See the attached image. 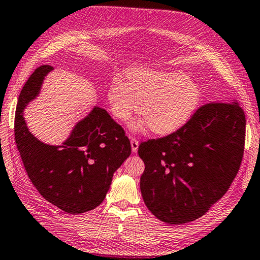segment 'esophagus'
Masks as SVG:
<instances>
[{"instance_id": "1", "label": "esophagus", "mask_w": 260, "mask_h": 260, "mask_svg": "<svg viewBox=\"0 0 260 260\" xmlns=\"http://www.w3.org/2000/svg\"><path fill=\"white\" fill-rule=\"evenodd\" d=\"M130 143H131V149H132V152H134V153H137V152H138V149H139V141L137 140L136 138L131 137V138H130Z\"/></svg>"}]
</instances>
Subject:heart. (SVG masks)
I'll return each instance as SVG.
<instances>
[{
  "label": "heart",
  "mask_w": 260,
  "mask_h": 260,
  "mask_svg": "<svg viewBox=\"0 0 260 260\" xmlns=\"http://www.w3.org/2000/svg\"><path fill=\"white\" fill-rule=\"evenodd\" d=\"M128 77L116 76L112 79L108 101L113 116L120 120L130 118L141 107L144 118L130 122L132 131L141 132L150 126L154 135L173 134L184 126L199 108L201 90L184 73L141 67L130 71Z\"/></svg>",
  "instance_id": "obj_1"
}]
</instances>
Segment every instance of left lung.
<instances>
[{"instance_id":"obj_1","label":"left lung","mask_w":260,"mask_h":260,"mask_svg":"<svg viewBox=\"0 0 260 260\" xmlns=\"http://www.w3.org/2000/svg\"><path fill=\"white\" fill-rule=\"evenodd\" d=\"M245 129V113L234 98L201 107L174 134L141 143L140 189L149 211L171 225L203 216L235 179Z\"/></svg>"}]
</instances>
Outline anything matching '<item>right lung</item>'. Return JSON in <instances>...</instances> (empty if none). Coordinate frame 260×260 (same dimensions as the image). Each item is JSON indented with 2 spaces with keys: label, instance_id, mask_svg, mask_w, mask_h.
<instances>
[{
  "label": "right lung",
  "instance_id": "1",
  "mask_svg": "<svg viewBox=\"0 0 260 260\" xmlns=\"http://www.w3.org/2000/svg\"><path fill=\"white\" fill-rule=\"evenodd\" d=\"M53 69L39 67L24 85L15 112V142L28 178L43 198L68 214H81L103 203L113 173L131 154V144L121 126L97 106L76 122L59 145L44 143L31 134L24 110L40 96Z\"/></svg>",
  "mask_w": 260,
  "mask_h": 260
}]
</instances>
